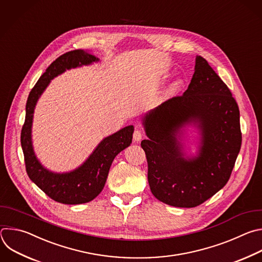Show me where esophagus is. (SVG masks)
<instances>
[{
    "mask_svg": "<svg viewBox=\"0 0 262 262\" xmlns=\"http://www.w3.org/2000/svg\"><path fill=\"white\" fill-rule=\"evenodd\" d=\"M141 138H142L141 131L139 129H135V131L133 133V140H134V142H139L141 140Z\"/></svg>",
    "mask_w": 262,
    "mask_h": 262,
    "instance_id": "34e87169",
    "label": "esophagus"
}]
</instances>
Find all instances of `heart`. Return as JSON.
I'll use <instances>...</instances> for the list:
<instances>
[{
  "label": "heart",
  "instance_id": "obj_1",
  "mask_svg": "<svg viewBox=\"0 0 262 262\" xmlns=\"http://www.w3.org/2000/svg\"><path fill=\"white\" fill-rule=\"evenodd\" d=\"M181 84H182V83H181V81H177V82L172 85L171 90H172V91H178V90L181 88Z\"/></svg>",
  "mask_w": 262,
  "mask_h": 262
}]
</instances>
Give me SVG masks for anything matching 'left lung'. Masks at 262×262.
<instances>
[{
	"label": "left lung",
	"instance_id": "8db88e82",
	"mask_svg": "<svg viewBox=\"0 0 262 262\" xmlns=\"http://www.w3.org/2000/svg\"><path fill=\"white\" fill-rule=\"evenodd\" d=\"M193 123L200 130L197 156L185 159L180 136ZM141 141L147 161L152 195L177 207H195L215 195L228 182L242 145L239 111L228 86L196 57L187 91L142 118Z\"/></svg>",
	"mask_w": 262,
	"mask_h": 262
}]
</instances>
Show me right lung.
Returning <instances> with one entry per match:
<instances>
[{"instance_id":"1","label":"right lung","mask_w":262,"mask_h":262,"mask_svg":"<svg viewBox=\"0 0 262 262\" xmlns=\"http://www.w3.org/2000/svg\"><path fill=\"white\" fill-rule=\"evenodd\" d=\"M98 61V58L82 49L66 52L49 65L28 97L26 120L20 134L26 170L32 182L48 197L60 203L80 204L97 197L105 185L116 156L132 142L134 127L127 126L104 138L79 167L65 173H57L46 169L35 155L32 143L33 115L38 99L50 80L66 70Z\"/></svg>"}]
</instances>
